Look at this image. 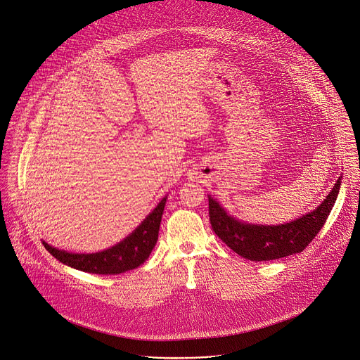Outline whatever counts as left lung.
Returning a JSON list of instances; mask_svg holds the SVG:
<instances>
[{"instance_id": "8db88e82", "label": "left lung", "mask_w": 360, "mask_h": 360, "mask_svg": "<svg viewBox=\"0 0 360 360\" xmlns=\"http://www.w3.org/2000/svg\"><path fill=\"white\" fill-rule=\"evenodd\" d=\"M342 176L322 204L304 217L281 226L241 223L208 197V215L214 233L238 255L251 261H269L304 251L323 227L336 201Z\"/></svg>"}]
</instances>
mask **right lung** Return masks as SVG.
<instances>
[{
    "label": "right lung",
    "instance_id": "1",
    "mask_svg": "<svg viewBox=\"0 0 360 360\" xmlns=\"http://www.w3.org/2000/svg\"><path fill=\"white\" fill-rule=\"evenodd\" d=\"M165 205L166 197L127 238L101 252L72 254L56 250L46 243H44V245L58 261L75 269L101 275L122 274L137 268L149 258L158 243Z\"/></svg>",
    "mask_w": 360,
    "mask_h": 360
}]
</instances>
